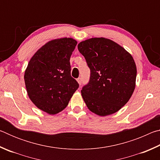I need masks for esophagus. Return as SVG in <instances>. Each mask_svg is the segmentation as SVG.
I'll list each match as a JSON object with an SVG mask.
<instances>
[{
  "label": "esophagus",
  "mask_w": 160,
  "mask_h": 160,
  "mask_svg": "<svg viewBox=\"0 0 160 160\" xmlns=\"http://www.w3.org/2000/svg\"><path fill=\"white\" fill-rule=\"evenodd\" d=\"M77 81H78V82L79 83V85H82V78H78V79H77Z\"/></svg>",
  "instance_id": "esophagus-1"
}]
</instances>
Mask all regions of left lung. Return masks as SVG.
Here are the masks:
<instances>
[{"mask_svg":"<svg viewBox=\"0 0 160 160\" xmlns=\"http://www.w3.org/2000/svg\"><path fill=\"white\" fill-rule=\"evenodd\" d=\"M90 69L89 82L81 94L92 112L105 116L117 112L131 98L137 69L125 48L104 37L91 38L78 45Z\"/></svg>","mask_w":160,"mask_h":160,"instance_id":"left-lung-1","label":"left lung"}]
</instances>
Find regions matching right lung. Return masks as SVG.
Here are the masks:
<instances>
[{
    "mask_svg": "<svg viewBox=\"0 0 160 160\" xmlns=\"http://www.w3.org/2000/svg\"><path fill=\"white\" fill-rule=\"evenodd\" d=\"M77 43L67 37L49 41L34 54L25 70L24 78L29 99L48 114L63 111L79 88L70 75V64Z\"/></svg>",
    "mask_w": 160,
    "mask_h": 160,
    "instance_id": "obj_1",
    "label": "right lung"
}]
</instances>
